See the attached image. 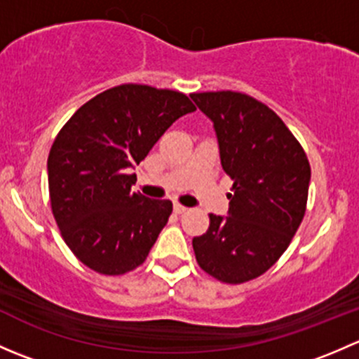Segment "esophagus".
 Listing matches in <instances>:
<instances>
[{
    "label": "esophagus",
    "instance_id": "obj_1",
    "mask_svg": "<svg viewBox=\"0 0 359 359\" xmlns=\"http://www.w3.org/2000/svg\"><path fill=\"white\" fill-rule=\"evenodd\" d=\"M186 206H182V205H179V203H173V212H175V213H179V215H180V213H184V212H186Z\"/></svg>",
    "mask_w": 359,
    "mask_h": 359
}]
</instances>
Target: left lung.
I'll return each instance as SVG.
<instances>
[{"label":"left lung","mask_w":359,"mask_h":359,"mask_svg":"<svg viewBox=\"0 0 359 359\" xmlns=\"http://www.w3.org/2000/svg\"><path fill=\"white\" fill-rule=\"evenodd\" d=\"M213 123L220 165L233 179L227 215L210 213L193 238L205 273L238 285L266 273L290 245L306 213L311 166L280 116L238 92L191 93Z\"/></svg>","instance_id":"8db88e82"}]
</instances>
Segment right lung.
I'll return each mask as SVG.
<instances>
[{
    "label": "right lung",
    "instance_id": "obj_1",
    "mask_svg": "<svg viewBox=\"0 0 359 359\" xmlns=\"http://www.w3.org/2000/svg\"><path fill=\"white\" fill-rule=\"evenodd\" d=\"M193 111L184 93L130 83L83 104L59 132L48 156L52 212L66 245L90 269L125 274L149 255L172 201L133 193L130 172Z\"/></svg>",
    "mask_w": 359,
    "mask_h": 359
}]
</instances>
